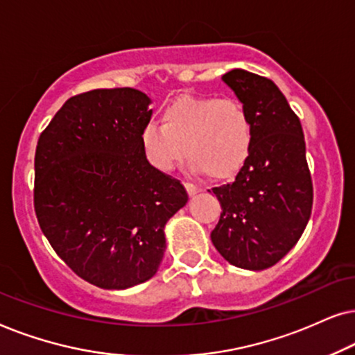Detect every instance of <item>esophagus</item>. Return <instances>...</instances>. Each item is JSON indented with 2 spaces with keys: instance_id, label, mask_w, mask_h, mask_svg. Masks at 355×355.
I'll return each instance as SVG.
<instances>
[{
  "instance_id": "34e87169",
  "label": "esophagus",
  "mask_w": 355,
  "mask_h": 355,
  "mask_svg": "<svg viewBox=\"0 0 355 355\" xmlns=\"http://www.w3.org/2000/svg\"><path fill=\"white\" fill-rule=\"evenodd\" d=\"M185 188H187L188 195H190V196L196 195V193L201 191V187H198V185H195V183H190V182H185Z\"/></svg>"
}]
</instances>
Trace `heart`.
I'll return each instance as SVG.
<instances>
[{"instance_id": "heart-1", "label": "heart", "mask_w": 355, "mask_h": 355, "mask_svg": "<svg viewBox=\"0 0 355 355\" xmlns=\"http://www.w3.org/2000/svg\"><path fill=\"white\" fill-rule=\"evenodd\" d=\"M160 123L146 125L139 136L146 160L159 172L177 167L185 150L196 172L225 180L243 167L252 150V121L234 97L183 96L164 108Z\"/></svg>"}]
</instances>
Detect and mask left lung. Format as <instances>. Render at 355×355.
<instances>
[{
    "mask_svg": "<svg viewBox=\"0 0 355 355\" xmlns=\"http://www.w3.org/2000/svg\"><path fill=\"white\" fill-rule=\"evenodd\" d=\"M222 79L248 113L253 143L235 180L212 188L222 212L211 240L230 264L261 271L286 257L310 219L313 183L304 131L271 79L243 69Z\"/></svg>",
    "mask_w": 355,
    "mask_h": 355,
    "instance_id": "8db88e82",
    "label": "left lung"
}]
</instances>
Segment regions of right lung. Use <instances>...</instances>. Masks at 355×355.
Instances as JSON below:
<instances>
[{
    "label": "right lung",
    "mask_w": 355,
    "mask_h": 355,
    "mask_svg": "<svg viewBox=\"0 0 355 355\" xmlns=\"http://www.w3.org/2000/svg\"><path fill=\"white\" fill-rule=\"evenodd\" d=\"M149 97L94 89L64 102L35 149L34 207L56 254L84 281L128 289L157 272L164 227L188 193L146 160Z\"/></svg>",
    "instance_id": "obj_1"
}]
</instances>
